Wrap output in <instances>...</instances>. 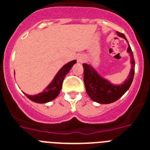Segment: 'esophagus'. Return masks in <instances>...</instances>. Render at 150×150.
Returning a JSON list of instances; mask_svg holds the SVG:
<instances>
[{
    "mask_svg": "<svg viewBox=\"0 0 150 150\" xmlns=\"http://www.w3.org/2000/svg\"><path fill=\"white\" fill-rule=\"evenodd\" d=\"M84 59V56H82V55H79V56L78 57V61H79V62H82Z\"/></svg>",
    "mask_w": 150,
    "mask_h": 150,
    "instance_id": "34e87169",
    "label": "esophagus"
}]
</instances>
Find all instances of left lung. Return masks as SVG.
I'll list each match as a JSON object with an SVG mask.
<instances>
[{
	"label": "left lung",
	"instance_id": "1",
	"mask_svg": "<svg viewBox=\"0 0 150 150\" xmlns=\"http://www.w3.org/2000/svg\"><path fill=\"white\" fill-rule=\"evenodd\" d=\"M117 34L118 36L122 37L127 40L125 36L123 33L117 32ZM127 51L130 54L132 68L127 79L121 85L115 86L111 84L107 80L101 77L93 68V67L87 64H82L84 68L83 79H84L86 90L92 100L103 104L111 103L118 100L119 98H121L125 93V92L129 89L135 74V60L133 57V53L129 45Z\"/></svg>",
	"mask_w": 150,
	"mask_h": 150
}]
</instances>
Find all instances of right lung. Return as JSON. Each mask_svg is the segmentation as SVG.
Instances as JSON below:
<instances>
[{
    "instance_id": "1",
    "label": "right lung",
    "mask_w": 150,
    "mask_h": 150,
    "mask_svg": "<svg viewBox=\"0 0 150 150\" xmlns=\"http://www.w3.org/2000/svg\"><path fill=\"white\" fill-rule=\"evenodd\" d=\"M75 63H76V61L74 60V61H70L68 64H66L65 65H64L57 72V74L55 75L51 83L44 89V91L40 93L34 95V96L28 95L25 93V95L29 100H31L32 101L35 103H45L50 102L51 100H54L60 93L61 87H62V82H63L65 75L69 72L71 67Z\"/></svg>"
}]
</instances>
